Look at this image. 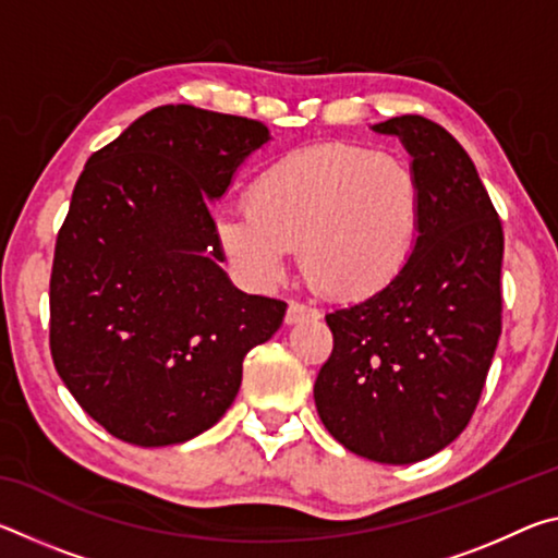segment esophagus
<instances>
[{
  "label": "esophagus",
  "instance_id": "esophagus-1",
  "mask_svg": "<svg viewBox=\"0 0 558 558\" xmlns=\"http://www.w3.org/2000/svg\"><path fill=\"white\" fill-rule=\"evenodd\" d=\"M302 319H319V310L302 305V302H290L286 325H298V323H302Z\"/></svg>",
  "mask_w": 558,
  "mask_h": 558
}]
</instances>
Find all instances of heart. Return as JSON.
I'll return each instance as SVG.
<instances>
[{"instance_id": "1", "label": "heart", "mask_w": 558, "mask_h": 558, "mask_svg": "<svg viewBox=\"0 0 558 558\" xmlns=\"http://www.w3.org/2000/svg\"><path fill=\"white\" fill-rule=\"evenodd\" d=\"M421 189L411 167L359 145H315L268 165L245 209L216 216V239L245 278L276 282L290 248L317 290L366 298L399 276L413 248Z\"/></svg>"}]
</instances>
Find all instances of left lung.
<instances>
[{
  "instance_id": "8db88e82",
  "label": "left lung",
  "mask_w": 558,
  "mask_h": 558,
  "mask_svg": "<svg viewBox=\"0 0 558 558\" xmlns=\"http://www.w3.org/2000/svg\"><path fill=\"white\" fill-rule=\"evenodd\" d=\"M399 137L421 189L418 235L389 286L325 319L315 381L329 436L386 465L426 460L475 413L502 332V223L470 155L421 116L372 125Z\"/></svg>"
}]
</instances>
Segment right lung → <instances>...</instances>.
<instances>
[{
	"instance_id": "1",
	"label": "right lung",
	"mask_w": 558,
	"mask_h": 558,
	"mask_svg": "<svg viewBox=\"0 0 558 558\" xmlns=\"http://www.w3.org/2000/svg\"><path fill=\"white\" fill-rule=\"evenodd\" d=\"M268 143L258 120L162 106L75 182L51 270V356L110 436L162 448L209 430L243 356L280 329L286 302L245 295L221 268L209 209Z\"/></svg>"
}]
</instances>
